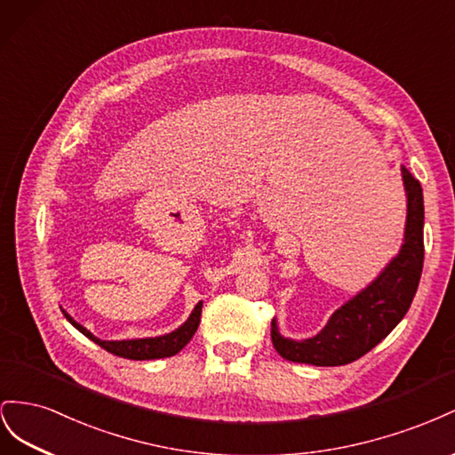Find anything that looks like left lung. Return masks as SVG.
<instances>
[{
	"label": "left lung",
	"mask_w": 455,
	"mask_h": 455,
	"mask_svg": "<svg viewBox=\"0 0 455 455\" xmlns=\"http://www.w3.org/2000/svg\"><path fill=\"white\" fill-rule=\"evenodd\" d=\"M402 180L408 198V215L404 243L398 255L368 288L337 308L323 330L310 339H288L280 335L276 320H272V345L282 358L313 366H345L370 353L404 318L423 270L425 210L421 183L404 165Z\"/></svg>",
	"instance_id": "1"
}]
</instances>
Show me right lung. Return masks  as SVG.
<instances>
[{"label": "right lung", "instance_id": "right-lung-1", "mask_svg": "<svg viewBox=\"0 0 455 455\" xmlns=\"http://www.w3.org/2000/svg\"><path fill=\"white\" fill-rule=\"evenodd\" d=\"M202 301L194 307L192 315L188 320L183 323V326L177 328L172 333H165L160 337H145V339H124V341H102L99 337H95L87 328H84L82 323H77L67 310H62V315L67 316V320L72 323L76 330H80L85 337H89L91 341L97 343L108 353L129 358V360H154V358H167L177 355L180 348H183L190 339L192 335L196 333L200 326V316H202Z\"/></svg>", "mask_w": 455, "mask_h": 455}]
</instances>
